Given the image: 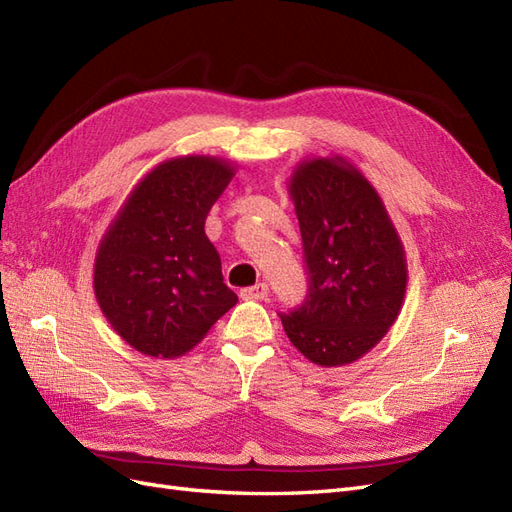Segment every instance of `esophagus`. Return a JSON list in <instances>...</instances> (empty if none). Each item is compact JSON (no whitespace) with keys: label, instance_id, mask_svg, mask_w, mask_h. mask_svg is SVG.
Masks as SVG:
<instances>
[{"label":"esophagus","instance_id":"esophagus-1","mask_svg":"<svg viewBox=\"0 0 512 512\" xmlns=\"http://www.w3.org/2000/svg\"><path fill=\"white\" fill-rule=\"evenodd\" d=\"M241 297L247 299V301H262V299L269 297V286L260 282V284H254L250 288H243Z\"/></svg>","mask_w":512,"mask_h":512}]
</instances>
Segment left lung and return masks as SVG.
<instances>
[{"mask_svg": "<svg viewBox=\"0 0 512 512\" xmlns=\"http://www.w3.org/2000/svg\"><path fill=\"white\" fill-rule=\"evenodd\" d=\"M288 192L309 290L299 309L282 314L284 331L320 367L354 363L389 333L404 305V243L374 185L342 156L303 160Z\"/></svg>", "mask_w": 512, "mask_h": 512, "instance_id": "1", "label": "left lung"}]
</instances>
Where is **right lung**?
I'll list each match as a JSON object with an SVG mask.
<instances>
[{"label":"right lung","mask_w":512,"mask_h":512,"mask_svg":"<svg viewBox=\"0 0 512 512\" xmlns=\"http://www.w3.org/2000/svg\"><path fill=\"white\" fill-rule=\"evenodd\" d=\"M232 177L235 166L222 158H170L134 185L104 232L94 292L108 324L134 350L175 359L237 305L205 235L207 213Z\"/></svg>","instance_id":"1"}]
</instances>
